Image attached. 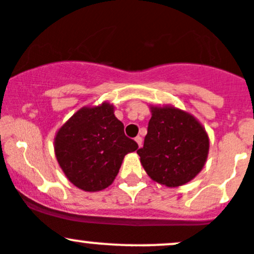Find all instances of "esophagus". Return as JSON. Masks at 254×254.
Returning a JSON list of instances; mask_svg holds the SVG:
<instances>
[{"label": "esophagus", "mask_w": 254, "mask_h": 254, "mask_svg": "<svg viewBox=\"0 0 254 254\" xmlns=\"http://www.w3.org/2000/svg\"><path fill=\"white\" fill-rule=\"evenodd\" d=\"M135 141L138 143L139 146H141V144H143V138H141V136H136V138H135Z\"/></svg>", "instance_id": "1"}]
</instances>
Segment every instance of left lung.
Masks as SVG:
<instances>
[{"instance_id":"obj_1","label":"left lung","mask_w":254,"mask_h":254,"mask_svg":"<svg viewBox=\"0 0 254 254\" xmlns=\"http://www.w3.org/2000/svg\"><path fill=\"white\" fill-rule=\"evenodd\" d=\"M208 150L207 132L194 116L172 106H153L144 146L136 153L153 181L179 187L203 169Z\"/></svg>"}]
</instances>
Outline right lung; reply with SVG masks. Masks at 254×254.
<instances>
[{"label":"right lung","instance_id":"obj_1","mask_svg":"<svg viewBox=\"0 0 254 254\" xmlns=\"http://www.w3.org/2000/svg\"><path fill=\"white\" fill-rule=\"evenodd\" d=\"M138 144L127 138L124 124L109 103L82 108L61 127L55 138V155L68 181L85 191L108 188L127 153Z\"/></svg>","mask_w":254,"mask_h":254}]
</instances>
